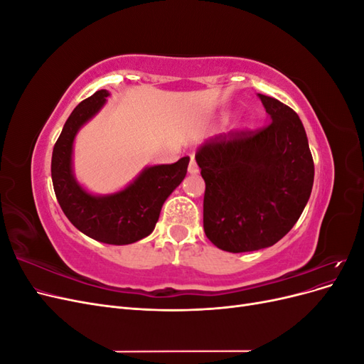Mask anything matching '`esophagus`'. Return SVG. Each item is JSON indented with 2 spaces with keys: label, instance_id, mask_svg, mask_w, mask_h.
<instances>
[{
  "label": "esophagus",
  "instance_id": "obj_1",
  "mask_svg": "<svg viewBox=\"0 0 364 364\" xmlns=\"http://www.w3.org/2000/svg\"><path fill=\"white\" fill-rule=\"evenodd\" d=\"M188 173H190V174H193V176L199 174V167H197V164H196V161H194V159H191V161H190V165H188Z\"/></svg>",
  "mask_w": 364,
  "mask_h": 364
}]
</instances>
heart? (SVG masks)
I'll use <instances>...</instances> for the list:
<instances>
[{
	"instance_id": "1",
	"label": "heart",
	"mask_w": 364,
	"mask_h": 364,
	"mask_svg": "<svg viewBox=\"0 0 364 364\" xmlns=\"http://www.w3.org/2000/svg\"><path fill=\"white\" fill-rule=\"evenodd\" d=\"M226 119H228V115H226V114H223L222 117H220V121H222V123H225Z\"/></svg>"
}]
</instances>
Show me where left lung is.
Wrapping results in <instances>:
<instances>
[{
  "mask_svg": "<svg viewBox=\"0 0 364 364\" xmlns=\"http://www.w3.org/2000/svg\"><path fill=\"white\" fill-rule=\"evenodd\" d=\"M258 97L270 124L215 136L196 155L206 183L205 234L232 253L278 243L299 220L314 182L301 118L277 98Z\"/></svg>",
  "mask_w": 364,
  "mask_h": 364,
  "instance_id": "8db88e82",
  "label": "left lung"
}]
</instances>
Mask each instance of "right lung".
I'll return each instance as SVG.
<instances>
[{
    "instance_id": "obj_1",
    "label": "right lung",
    "mask_w": 364,
    "mask_h": 364,
    "mask_svg": "<svg viewBox=\"0 0 364 364\" xmlns=\"http://www.w3.org/2000/svg\"><path fill=\"white\" fill-rule=\"evenodd\" d=\"M109 95L100 90L75 106L53 149L51 179L62 211L80 232L100 243L124 246L153 232L164 202L185 178L190 158L149 165L124 188L111 194L87 191L74 174V141L102 111Z\"/></svg>"
}]
</instances>
